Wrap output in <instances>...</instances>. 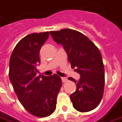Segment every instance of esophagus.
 <instances>
[{
    "instance_id": "obj_1",
    "label": "esophagus",
    "mask_w": 122,
    "mask_h": 122,
    "mask_svg": "<svg viewBox=\"0 0 122 122\" xmlns=\"http://www.w3.org/2000/svg\"><path fill=\"white\" fill-rule=\"evenodd\" d=\"M61 80H62V81L64 83V82L67 81V77H61Z\"/></svg>"
}]
</instances>
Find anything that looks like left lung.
Listing matches in <instances>:
<instances>
[{
    "instance_id": "left-lung-1",
    "label": "left lung",
    "mask_w": 122,
    "mask_h": 122,
    "mask_svg": "<svg viewBox=\"0 0 122 122\" xmlns=\"http://www.w3.org/2000/svg\"><path fill=\"white\" fill-rule=\"evenodd\" d=\"M51 37L66 51L68 61L80 75L76 91L70 96L73 106L79 112L94 110L102 99L105 85L104 65L98 48L87 37L75 30L51 31Z\"/></svg>"
}]
</instances>
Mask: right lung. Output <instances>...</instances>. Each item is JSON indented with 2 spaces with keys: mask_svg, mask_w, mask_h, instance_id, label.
<instances>
[{
  "mask_svg": "<svg viewBox=\"0 0 122 122\" xmlns=\"http://www.w3.org/2000/svg\"><path fill=\"white\" fill-rule=\"evenodd\" d=\"M49 36V32L26 35L15 46L9 63V79L18 99L30 113L40 117L54 112L62 85L56 74L37 75L39 51Z\"/></svg>",
  "mask_w": 122,
  "mask_h": 122,
  "instance_id": "1",
  "label": "right lung"
}]
</instances>
